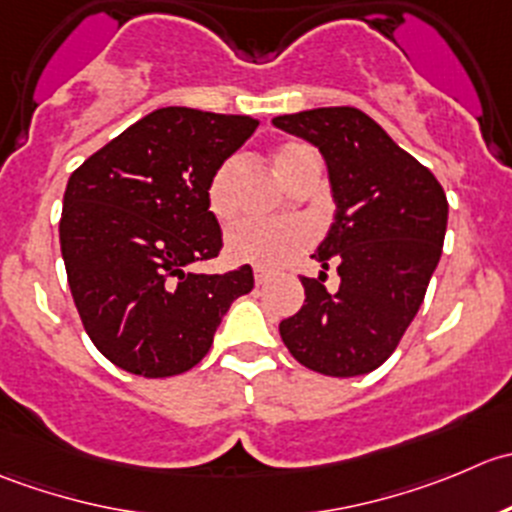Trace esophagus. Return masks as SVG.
Wrapping results in <instances>:
<instances>
[{"mask_svg": "<svg viewBox=\"0 0 512 512\" xmlns=\"http://www.w3.org/2000/svg\"><path fill=\"white\" fill-rule=\"evenodd\" d=\"M268 278H271V273H268L266 268H254V281H256V286H263V283H266Z\"/></svg>", "mask_w": 512, "mask_h": 512, "instance_id": "34e87169", "label": "esophagus"}]
</instances>
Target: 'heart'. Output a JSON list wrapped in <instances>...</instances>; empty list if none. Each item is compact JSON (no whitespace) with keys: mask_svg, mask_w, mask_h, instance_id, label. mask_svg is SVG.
<instances>
[{"mask_svg":"<svg viewBox=\"0 0 512 512\" xmlns=\"http://www.w3.org/2000/svg\"><path fill=\"white\" fill-rule=\"evenodd\" d=\"M313 151L308 146L298 144V141H283L276 151H273V166H276L278 176L283 181H291L298 166L303 164L306 156ZM241 176V159L239 156H229L221 161L219 169L211 174L209 186H206V201H209V211L219 221H229L236 214V186H239ZM311 241V229L303 221L283 219V221H239L234 229L229 231V254L236 261H249L256 266H281L293 254L303 249Z\"/></svg>","mask_w":512,"mask_h":512,"instance_id":"heart-1","label":"heart"}]
</instances>
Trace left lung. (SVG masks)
<instances>
[{
    "label": "left lung",
    "instance_id": "8db88e82",
    "mask_svg": "<svg viewBox=\"0 0 512 512\" xmlns=\"http://www.w3.org/2000/svg\"><path fill=\"white\" fill-rule=\"evenodd\" d=\"M273 124L318 146L336 201V221L313 254L323 271L301 276L306 301L278 326L283 343L323 376L376 371L416 318L440 261L443 186L356 106L298 111ZM328 265L342 276L333 292L325 288Z\"/></svg>",
    "mask_w": 512,
    "mask_h": 512
}]
</instances>
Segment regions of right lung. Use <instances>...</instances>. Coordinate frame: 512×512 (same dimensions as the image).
Wrapping results in <instances>:
<instances>
[{
    "instance_id": "1",
    "label": "right lung",
    "mask_w": 512,
    "mask_h": 512,
    "mask_svg": "<svg viewBox=\"0 0 512 512\" xmlns=\"http://www.w3.org/2000/svg\"><path fill=\"white\" fill-rule=\"evenodd\" d=\"M258 119L166 106L101 146L69 176L59 241L91 343L114 366L169 378L209 353L251 266L189 273L219 256L206 186Z\"/></svg>"
}]
</instances>
